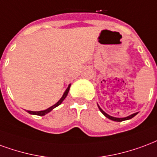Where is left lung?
Listing matches in <instances>:
<instances>
[{
	"label": "left lung",
	"instance_id": "8db88e82",
	"mask_svg": "<svg viewBox=\"0 0 157 157\" xmlns=\"http://www.w3.org/2000/svg\"><path fill=\"white\" fill-rule=\"evenodd\" d=\"M98 107H99L100 111H101L102 114L104 115V116H105V117H107L108 119H110V120H111V121H126V120H129V119H132V117H134L135 116H136V114H137V113H138V112H136V113H134V114L131 115V116H129V117H123V118H117V117H111V116H110V115L106 114V113H105V111H103V110H102L101 108L100 107L99 105H98Z\"/></svg>",
	"mask_w": 157,
	"mask_h": 157
}]
</instances>
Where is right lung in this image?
<instances>
[{
  "label": "right lung",
  "instance_id": "right-lung-1",
  "mask_svg": "<svg viewBox=\"0 0 157 157\" xmlns=\"http://www.w3.org/2000/svg\"><path fill=\"white\" fill-rule=\"evenodd\" d=\"M70 87H71V84L68 86V87H67V89L66 90H65V92H64L63 96H62V97H61V99L59 100L56 103L55 105H53L52 106H51V107H49L48 109H46V110H44V111H27V112L28 113H30V114L31 115H36V116H45L46 114H47L48 112H50L51 111H52L54 108H56V106H58L59 105H61V102L63 101L64 100H65V98L67 97V94H68V92H69V90H70Z\"/></svg>",
  "mask_w": 157,
  "mask_h": 157
}]
</instances>
